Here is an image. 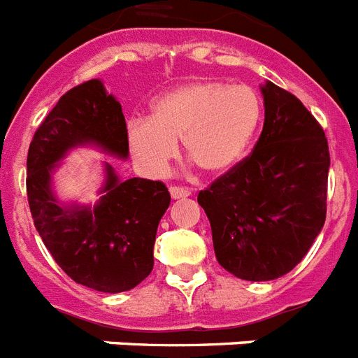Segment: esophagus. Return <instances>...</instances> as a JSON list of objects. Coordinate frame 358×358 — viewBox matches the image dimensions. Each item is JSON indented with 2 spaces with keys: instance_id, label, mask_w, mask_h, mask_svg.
<instances>
[{
  "instance_id": "34e87169",
  "label": "esophagus",
  "mask_w": 358,
  "mask_h": 358,
  "mask_svg": "<svg viewBox=\"0 0 358 358\" xmlns=\"http://www.w3.org/2000/svg\"><path fill=\"white\" fill-rule=\"evenodd\" d=\"M192 192L190 188H185V186H170V196L173 199H181V197H188Z\"/></svg>"
}]
</instances>
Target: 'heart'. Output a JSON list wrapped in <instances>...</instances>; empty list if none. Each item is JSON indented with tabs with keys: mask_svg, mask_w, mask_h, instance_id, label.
Here are the masks:
<instances>
[{
	"mask_svg": "<svg viewBox=\"0 0 358 358\" xmlns=\"http://www.w3.org/2000/svg\"><path fill=\"white\" fill-rule=\"evenodd\" d=\"M262 120V100L249 85L205 80L179 85L153 104L150 119L128 126L133 157L148 173H162L182 138L201 172L221 176L241 161Z\"/></svg>",
	"mask_w": 358,
	"mask_h": 358,
	"instance_id": "b5f03b06",
	"label": "heart"
}]
</instances>
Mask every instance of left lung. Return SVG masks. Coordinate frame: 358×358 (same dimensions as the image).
<instances>
[{
    "instance_id": "1",
    "label": "left lung",
    "mask_w": 358,
    "mask_h": 358,
    "mask_svg": "<svg viewBox=\"0 0 358 358\" xmlns=\"http://www.w3.org/2000/svg\"><path fill=\"white\" fill-rule=\"evenodd\" d=\"M262 93L265 122L254 150L197 196L220 265L249 282L296 267L327 210L326 133L292 93L273 82Z\"/></svg>"
}]
</instances>
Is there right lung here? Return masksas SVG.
I'll return each mask as SVG.
<instances>
[{"mask_svg": "<svg viewBox=\"0 0 358 358\" xmlns=\"http://www.w3.org/2000/svg\"><path fill=\"white\" fill-rule=\"evenodd\" d=\"M85 143L128 157L122 108L100 80L62 94L34 131L27 153L29 208L41 241L71 280L94 291H129L152 273L153 243L170 192L164 182L141 177L119 181L108 166L99 205L60 206L51 194L52 168L67 150Z\"/></svg>", "mask_w": 358, "mask_h": 358, "instance_id": "obj_1", "label": "right lung"}]
</instances>
